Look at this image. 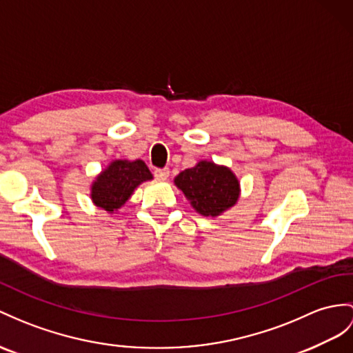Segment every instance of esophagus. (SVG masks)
Masks as SVG:
<instances>
[{"instance_id": "esophagus-1", "label": "esophagus", "mask_w": 353, "mask_h": 353, "mask_svg": "<svg viewBox=\"0 0 353 353\" xmlns=\"http://www.w3.org/2000/svg\"><path fill=\"white\" fill-rule=\"evenodd\" d=\"M154 175H156V178L161 179V181H166V179L169 178V169L168 168L156 169V170H154Z\"/></svg>"}]
</instances>
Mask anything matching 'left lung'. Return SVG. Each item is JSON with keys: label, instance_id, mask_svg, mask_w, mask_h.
Listing matches in <instances>:
<instances>
[{"label": "left lung", "instance_id": "left-lung-1", "mask_svg": "<svg viewBox=\"0 0 353 353\" xmlns=\"http://www.w3.org/2000/svg\"><path fill=\"white\" fill-rule=\"evenodd\" d=\"M175 185L203 217H219L239 199L241 185L230 168L201 160L175 176Z\"/></svg>", "mask_w": 353, "mask_h": 353}]
</instances>
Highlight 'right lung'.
Wrapping results in <instances>:
<instances>
[{
	"label": "right lung",
	"mask_w": 353,
	"mask_h": 353,
	"mask_svg": "<svg viewBox=\"0 0 353 353\" xmlns=\"http://www.w3.org/2000/svg\"><path fill=\"white\" fill-rule=\"evenodd\" d=\"M151 179L152 174L143 160H112L94 178L90 197L99 208L114 214L130 199L137 187Z\"/></svg>",
	"instance_id": "add662e5"
}]
</instances>
